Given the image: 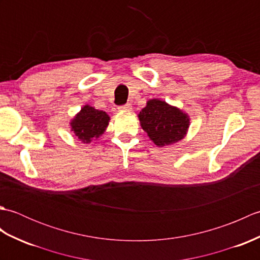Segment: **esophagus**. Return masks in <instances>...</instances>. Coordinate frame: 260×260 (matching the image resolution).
<instances>
[{
    "instance_id": "obj_1",
    "label": "esophagus",
    "mask_w": 260,
    "mask_h": 260,
    "mask_svg": "<svg viewBox=\"0 0 260 260\" xmlns=\"http://www.w3.org/2000/svg\"><path fill=\"white\" fill-rule=\"evenodd\" d=\"M131 104H126V105H123V106H119L118 109L119 110H129L131 109Z\"/></svg>"
}]
</instances>
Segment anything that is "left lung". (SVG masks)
I'll list each match as a JSON object with an SVG mask.
<instances>
[{
	"label": "left lung",
	"instance_id": "left-lung-1",
	"mask_svg": "<svg viewBox=\"0 0 260 260\" xmlns=\"http://www.w3.org/2000/svg\"><path fill=\"white\" fill-rule=\"evenodd\" d=\"M142 128L157 146L181 141L189 128V116L159 99H151L139 114Z\"/></svg>",
	"mask_w": 260,
	"mask_h": 260
}]
</instances>
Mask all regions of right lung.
<instances>
[{"mask_svg":"<svg viewBox=\"0 0 260 260\" xmlns=\"http://www.w3.org/2000/svg\"><path fill=\"white\" fill-rule=\"evenodd\" d=\"M109 116L103 110L86 105L71 120V131L84 143H90L101 136L108 126Z\"/></svg>","mask_w":260,"mask_h":260,"instance_id":"1","label":"right lung"}]
</instances>
